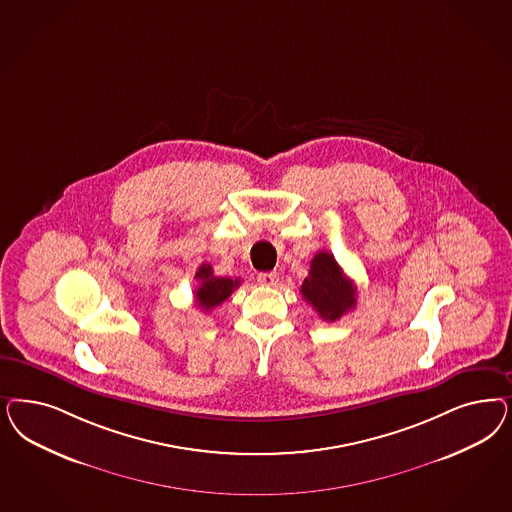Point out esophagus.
Masks as SVG:
<instances>
[{"instance_id": "34e87169", "label": "esophagus", "mask_w": 512, "mask_h": 512, "mask_svg": "<svg viewBox=\"0 0 512 512\" xmlns=\"http://www.w3.org/2000/svg\"><path fill=\"white\" fill-rule=\"evenodd\" d=\"M277 282H279V275L275 271L258 275V284H262V286H275Z\"/></svg>"}]
</instances>
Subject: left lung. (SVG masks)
Instances as JSON below:
<instances>
[{
	"label": "left lung",
	"mask_w": 512,
	"mask_h": 512,
	"mask_svg": "<svg viewBox=\"0 0 512 512\" xmlns=\"http://www.w3.org/2000/svg\"><path fill=\"white\" fill-rule=\"evenodd\" d=\"M301 294L322 320L335 322L356 307V286L345 277L333 254L320 250L313 260L309 277L301 284Z\"/></svg>",
	"instance_id": "8db88e82"
}]
</instances>
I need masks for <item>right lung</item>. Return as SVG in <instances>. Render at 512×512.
Returning a JSON list of instances; mask_svg holds the SVG:
<instances>
[{"label": "right lung", "mask_w": 512, "mask_h": 512, "mask_svg": "<svg viewBox=\"0 0 512 512\" xmlns=\"http://www.w3.org/2000/svg\"><path fill=\"white\" fill-rule=\"evenodd\" d=\"M196 279L199 281L198 290H196V303H198V307L205 309V311H211V309L218 307L241 284L239 279L215 277L213 267L209 264L199 265Z\"/></svg>", "instance_id": "add662e5"}]
</instances>
